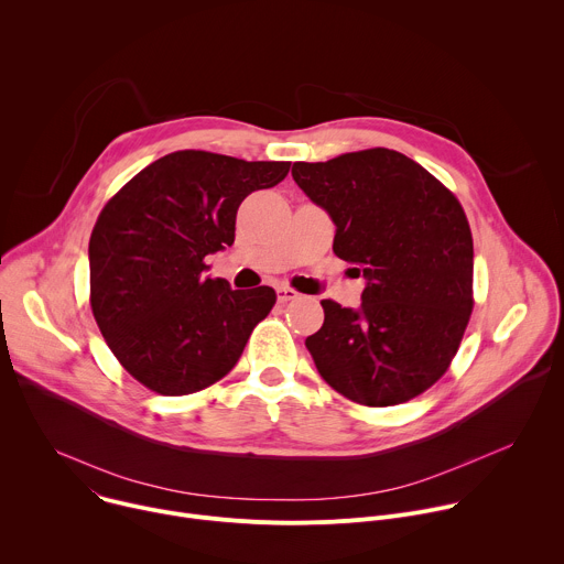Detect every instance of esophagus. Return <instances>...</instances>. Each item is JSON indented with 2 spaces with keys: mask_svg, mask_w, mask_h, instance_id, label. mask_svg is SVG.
<instances>
[{
  "mask_svg": "<svg viewBox=\"0 0 564 564\" xmlns=\"http://www.w3.org/2000/svg\"><path fill=\"white\" fill-rule=\"evenodd\" d=\"M301 294L296 292V290H292V288H288V285H279L276 288V299H279V303H288V301H296Z\"/></svg>",
  "mask_w": 564,
  "mask_h": 564,
  "instance_id": "esophagus-1",
  "label": "esophagus"
}]
</instances>
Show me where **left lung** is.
Here are the masks:
<instances>
[{"instance_id":"1","label":"left lung","mask_w":564,"mask_h":564,"mask_svg":"<svg viewBox=\"0 0 564 564\" xmlns=\"http://www.w3.org/2000/svg\"><path fill=\"white\" fill-rule=\"evenodd\" d=\"M292 176L334 221V254L365 279L360 305L321 301L323 327L305 338L323 381L369 408L423 394L447 371L474 307V241L458 199L388 148L296 161Z\"/></svg>"}]
</instances>
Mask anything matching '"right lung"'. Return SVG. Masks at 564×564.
Masks as SVG:
<instances>
[{
	"label": "right lung",
	"instance_id": "obj_1",
	"mask_svg": "<svg viewBox=\"0 0 564 564\" xmlns=\"http://www.w3.org/2000/svg\"><path fill=\"white\" fill-rule=\"evenodd\" d=\"M290 161L204 150L165 154L132 176L90 235V305L117 360L163 397L199 392L237 365L276 294L210 279L206 257L235 243L241 202Z\"/></svg>",
	"mask_w": 564,
	"mask_h": 564
}]
</instances>
